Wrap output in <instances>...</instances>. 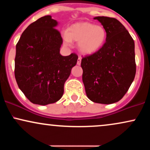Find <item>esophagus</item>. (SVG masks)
I'll list each match as a JSON object with an SVG mask.
<instances>
[{
  "instance_id": "obj_1",
  "label": "esophagus",
  "mask_w": 150,
  "mask_h": 150,
  "mask_svg": "<svg viewBox=\"0 0 150 150\" xmlns=\"http://www.w3.org/2000/svg\"><path fill=\"white\" fill-rule=\"evenodd\" d=\"M81 61H82V58H81V57H80V56H79L78 59H77V64L78 65H80V64H81Z\"/></svg>"
}]
</instances>
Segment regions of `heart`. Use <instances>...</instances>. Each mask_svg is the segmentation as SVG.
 Returning a JSON list of instances; mask_svg holds the SVG:
<instances>
[{
  "label": "heart",
  "instance_id": "b5f03b06",
  "mask_svg": "<svg viewBox=\"0 0 150 150\" xmlns=\"http://www.w3.org/2000/svg\"><path fill=\"white\" fill-rule=\"evenodd\" d=\"M65 44L72 41L78 42V49L85 55H92L99 51L106 42L107 32L103 26L83 22L73 24L63 35Z\"/></svg>",
  "mask_w": 150,
  "mask_h": 150
}]
</instances>
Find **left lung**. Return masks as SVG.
Instances as JSON below:
<instances>
[{"mask_svg": "<svg viewBox=\"0 0 150 150\" xmlns=\"http://www.w3.org/2000/svg\"><path fill=\"white\" fill-rule=\"evenodd\" d=\"M106 29L107 39L97 53L82 58V81L93 102H117L128 92L136 73L135 43L118 20L95 17Z\"/></svg>", "mask_w": 150, "mask_h": 150, "instance_id": "8db88e82", "label": "left lung"}]
</instances>
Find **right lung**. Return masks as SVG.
Instances as JSON below:
<instances>
[{"label": "right lung", "instance_id": "right-lung-1", "mask_svg": "<svg viewBox=\"0 0 150 150\" xmlns=\"http://www.w3.org/2000/svg\"><path fill=\"white\" fill-rule=\"evenodd\" d=\"M58 22L46 15L30 24L16 45L15 77L20 90L35 104H53L64 92V84L76 65L75 53L63 56Z\"/></svg>", "mask_w": 150, "mask_h": 150}]
</instances>
